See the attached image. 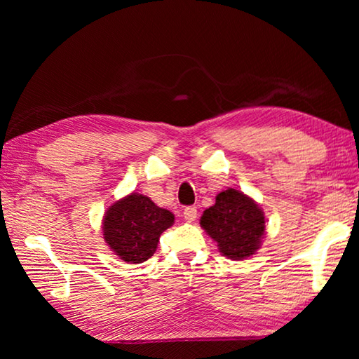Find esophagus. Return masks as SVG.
<instances>
[{
  "label": "esophagus",
  "mask_w": 359,
  "mask_h": 359,
  "mask_svg": "<svg viewBox=\"0 0 359 359\" xmlns=\"http://www.w3.org/2000/svg\"><path fill=\"white\" fill-rule=\"evenodd\" d=\"M196 217H198V209L194 208V205H188V208H185V210H184V218L187 222H194L196 220Z\"/></svg>",
  "instance_id": "34e87169"
}]
</instances>
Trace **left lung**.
I'll use <instances>...</instances> for the list:
<instances>
[{
    "label": "left lung",
    "mask_w": 359,
    "mask_h": 359,
    "mask_svg": "<svg viewBox=\"0 0 359 359\" xmlns=\"http://www.w3.org/2000/svg\"><path fill=\"white\" fill-rule=\"evenodd\" d=\"M201 226L229 259H244L258 250L266 222L259 205L239 190L228 188L217 194L215 204L205 209Z\"/></svg>",
    "instance_id": "1"
}]
</instances>
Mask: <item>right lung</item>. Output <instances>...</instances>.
<instances>
[{
	"instance_id": "obj_1",
	"label": "right lung",
	"mask_w": 359,
	"mask_h": 359,
	"mask_svg": "<svg viewBox=\"0 0 359 359\" xmlns=\"http://www.w3.org/2000/svg\"><path fill=\"white\" fill-rule=\"evenodd\" d=\"M172 223V212L158 208L144 194L131 193L107 209L102 233L120 259L136 264L154 257L161 233Z\"/></svg>"
}]
</instances>
